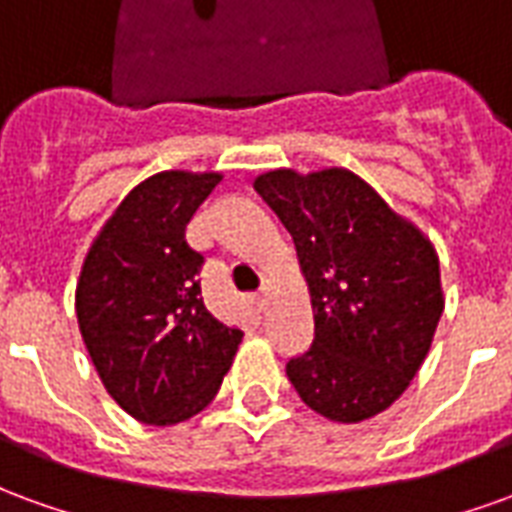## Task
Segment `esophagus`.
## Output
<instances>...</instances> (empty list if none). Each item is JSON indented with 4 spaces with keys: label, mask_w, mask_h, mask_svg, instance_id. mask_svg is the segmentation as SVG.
<instances>
[{
    "label": "esophagus",
    "mask_w": 512,
    "mask_h": 512,
    "mask_svg": "<svg viewBox=\"0 0 512 512\" xmlns=\"http://www.w3.org/2000/svg\"><path fill=\"white\" fill-rule=\"evenodd\" d=\"M252 304H255L257 310H266V290L255 293V296H252Z\"/></svg>",
    "instance_id": "obj_1"
}]
</instances>
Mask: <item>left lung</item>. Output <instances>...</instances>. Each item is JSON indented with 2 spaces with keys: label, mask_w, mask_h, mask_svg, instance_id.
<instances>
[{
  "label": "left lung",
  "mask_w": 512,
  "mask_h": 512,
  "mask_svg": "<svg viewBox=\"0 0 512 512\" xmlns=\"http://www.w3.org/2000/svg\"><path fill=\"white\" fill-rule=\"evenodd\" d=\"M255 191L293 235L310 285L315 340L285 367L290 384L326 419L376 417L433 343L444 310L436 249L348 169H274Z\"/></svg>",
  "instance_id": "1"
}]
</instances>
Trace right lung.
<instances>
[{"label": "right lung", "mask_w": 512, "mask_h": 512, "mask_svg": "<svg viewBox=\"0 0 512 512\" xmlns=\"http://www.w3.org/2000/svg\"><path fill=\"white\" fill-rule=\"evenodd\" d=\"M219 180L183 169L142 180L84 257L76 318L87 354L117 406L145 425L200 414L244 337L208 312L205 257L186 241V224Z\"/></svg>", "instance_id": "obj_1"}]
</instances>
